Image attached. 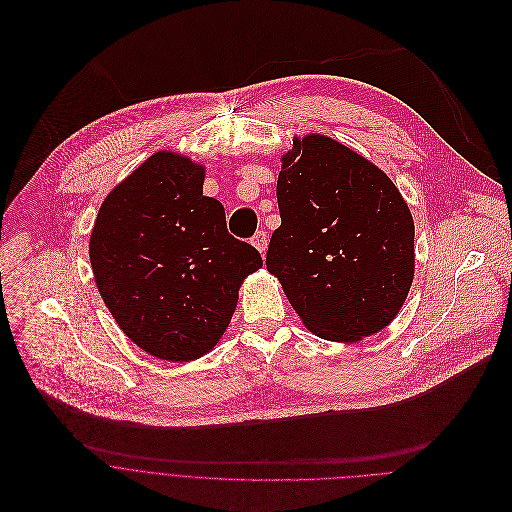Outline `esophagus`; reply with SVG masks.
I'll use <instances>...</instances> for the list:
<instances>
[{"label": "esophagus", "instance_id": "1", "mask_svg": "<svg viewBox=\"0 0 512 512\" xmlns=\"http://www.w3.org/2000/svg\"><path fill=\"white\" fill-rule=\"evenodd\" d=\"M252 246H254L260 254H264L266 248H268V234H266L264 230H258V232L252 236Z\"/></svg>", "mask_w": 512, "mask_h": 512}]
</instances>
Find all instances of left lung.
I'll return each instance as SVG.
<instances>
[{"label":"left lung","instance_id":"1","mask_svg":"<svg viewBox=\"0 0 512 512\" xmlns=\"http://www.w3.org/2000/svg\"><path fill=\"white\" fill-rule=\"evenodd\" d=\"M276 197L266 268L302 323L329 341L385 329L414 280V220L393 181L349 147L309 135L282 157Z\"/></svg>","mask_w":512,"mask_h":512}]
</instances>
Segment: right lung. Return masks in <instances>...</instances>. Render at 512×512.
<instances>
[{
    "mask_svg": "<svg viewBox=\"0 0 512 512\" xmlns=\"http://www.w3.org/2000/svg\"><path fill=\"white\" fill-rule=\"evenodd\" d=\"M90 264L123 333L181 363L216 347L262 258L228 232L222 203L203 195V167L161 151L100 206Z\"/></svg>",
    "mask_w": 512,
    "mask_h": 512,
    "instance_id": "1",
    "label": "right lung"
}]
</instances>
